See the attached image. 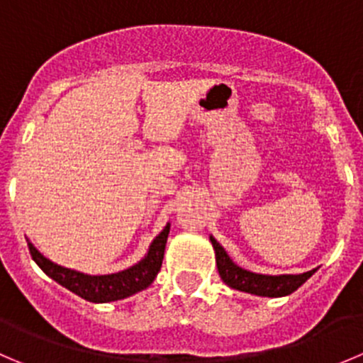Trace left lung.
Instances as JSON below:
<instances>
[{"mask_svg": "<svg viewBox=\"0 0 363 363\" xmlns=\"http://www.w3.org/2000/svg\"><path fill=\"white\" fill-rule=\"evenodd\" d=\"M214 253H216V266L221 280L232 289L242 291V293L257 294V296L279 298L294 293L300 286H303L308 279L315 273V269L301 273V275H257L252 271H246L232 262L230 257L223 250V246L211 235Z\"/></svg>", "mask_w": 363, "mask_h": 363, "instance_id": "8db88e82", "label": "left lung"}]
</instances>
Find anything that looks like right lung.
<instances>
[{"label":"right lung","instance_id":"add662e5","mask_svg":"<svg viewBox=\"0 0 363 363\" xmlns=\"http://www.w3.org/2000/svg\"><path fill=\"white\" fill-rule=\"evenodd\" d=\"M168 232H170V225H167L163 232L154 239L145 259L140 260L138 264H135L129 269L118 271V273L99 277L84 275L79 271L58 266V264L45 259L31 242H28V248H30L31 259L38 264V267L44 271L45 275L51 277L55 282H58L60 286L72 291L74 294L81 296L83 300L92 301V303H108V301L124 300V298L131 296L138 291L147 289L154 282V279H156L161 269V264H163Z\"/></svg>","mask_w":363,"mask_h":363}]
</instances>
